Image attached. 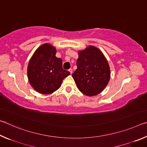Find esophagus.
I'll return each mask as SVG.
<instances>
[{
  "instance_id": "obj_1",
  "label": "esophagus",
  "mask_w": 147,
  "mask_h": 147,
  "mask_svg": "<svg viewBox=\"0 0 147 147\" xmlns=\"http://www.w3.org/2000/svg\"><path fill=\"white\" fill-rule=\"evenodd\" d=\"M69 72H70V73H71V74L72 73H73V69H69Z\"/></svg>"
}]
</instances>
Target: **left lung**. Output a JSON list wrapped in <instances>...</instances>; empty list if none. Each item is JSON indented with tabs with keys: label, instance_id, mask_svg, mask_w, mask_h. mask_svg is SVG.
Instances as JSON below:
<instances>
[{
	"label": "left lung",
	"instance_id": "left-lung-1",
	"mask_svg": "<svg viewBox=\"0 0 147 147\" xmlns=\"http://www.w3.org/2000/svg\"><path fill=\"white\" fill-rule=\"evenodd\" d=\"M78 55L77 69L72 76L82 93L96 95L104 90L110 78L108 61L100 50L93 46L80 51Z\"/></svg>",
	"mask_w": 147,
	"mask_h": 147
}]
</instances>
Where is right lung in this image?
Returning <instances> with one entry per match:
<instances>
[{
    "mask_svg": "<svg viewBox=\"0 0 147 147\" xmlns=\"http://www.w3.org/2000/svg\"><path fill=\"white\" fill-rule=\"evenodd\" d=\"M56 50L50 44H44L36 50L27 69L28 78L35 90L50 94L58 89L63 80L70 74L62 67V59L56 57Z\"/></svg>",
    "mask_w": 147,
    "mask_h": 147,
    "instance_id": "1",
    "label": "right lung"
}]
</instances>
